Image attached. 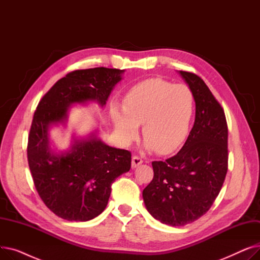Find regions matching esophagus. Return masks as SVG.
Listing matches in <instances>:
<instances>
[{
	"mask_svg": "<svg viewBox=\"0 0 260 260\" xmlns=\"http://www.w3.org/2000/svg\"><path fill=\"white\" fill-rule=\"evenodd\" d=\"M142 162H143V160H142L140 157L134 156V157L132 158V168H133V169H136L138 166H140Z\"/></svg>",
	"mask_w": 260,
	"mask_h": 260,
	"instance_id": "esophagus-1",
	"label": "esophagus"
}]
</instances>
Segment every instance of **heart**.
Segmentation results:
<instances>
[{"label": "heart", "instance_id": "1", "mask_svg": "<svg viewBox=\"0 0 260 260\" xmlns=\"http://www.w3.org/2000/svg\"><path fill=\"white\" fill-rule=\"evenodd\" d=\"M194 107V93L187 85L154 78L133 86L123 99L122 111L111 108V119L121 143L128 144L142 125L145 147L170 154L184 141Z\"/></svg>", "mask_w": 260, "mask_h": 260}]
</instances>
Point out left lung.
<instances>
[{
  "instance_id": "left-lung-1",
  "label": "left lung",
  "mask_w": 260,
  "mask_h": 260,
  "mask_svg": "<svg viewBox=\"0 0 260 260\" xmlns=\"http://www.w3.org/2000/svg\"><path fill=\"white\" fill-rule=\"evenodd\" d=\"M195 98V122L180 151L154 161V178L142 192L155 219L182 226L206 214L219 194L228 172V125L221 105L203 80L179 71Z\"/></svg>"
}]
</instances>
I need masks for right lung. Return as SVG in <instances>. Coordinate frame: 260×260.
<instances>
[{"mask_svg":"<svg viewBox=\"0 0 260 260\" xmlns=\"http://www.w3.org/2000/svg\"><path fill=\"white\" fill-rule=\"evenodd\" d=\"M124 72L106 67L75 71L48 90L35 112L27 146L35 186L45 206L68 221H88L105 210L112 183L129 171L132 155L105 144L98 129L86 137L73 135L70 147L57 151L49 131L67 124L74 105L105 106Z\"/></svg>","mask_w":260,"mask_h":260,"instance_id":"right-lung-1","label":"right lung"}]
</instances>
